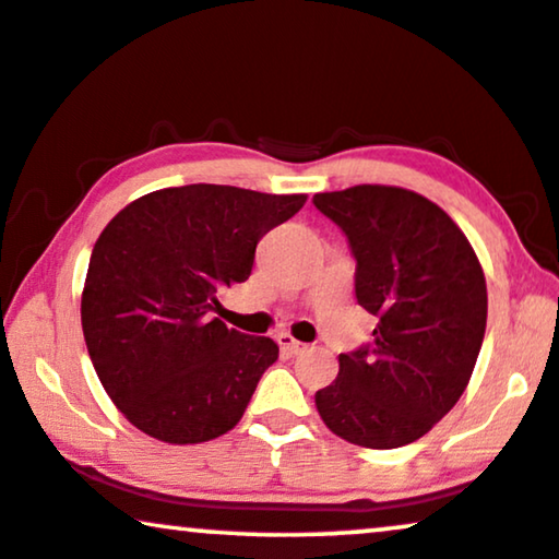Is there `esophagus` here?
<instances>
[{
	"mask_svg": "<svg viewBox=\"0 0 559 559\" xmlns=\"http://www.w3.org/2000/svg\"><path fill=\"white\" fill-rule=\"evenodd\" d=\"M278 345H281V350L286 353V356H296V353H301L304 348H307V345H304V343L294 341V337L288 335V332H281V335H278Z\"/></svg>",
	"mask_w": 559,
	"mask_h": 559,
	"instance_id": "esophagus-1",
	"label": "esophagus"
}]
</instances>
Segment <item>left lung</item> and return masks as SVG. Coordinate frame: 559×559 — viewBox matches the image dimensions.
Returning <instances> with one entry per match:
<instances>
[{
	"label": "left lung",
	"mask_w": 559,
	"mask_h": 559,
	"mask_svg": "<svg viewBox=\"0 0 559 559\" xmlns=\"http://www.w3.org/2000/svg\"><path fill=\"white\" fill-rule=\"evenodd\" d=\"M312 203L343 229L356 299L379 320L314 394L320 418L358 447H405L467 390L487 322L483 265L447 211L413 190L356 186Z\"/></svg>",
	"instance_id": "obj_1"
}]
</instances>
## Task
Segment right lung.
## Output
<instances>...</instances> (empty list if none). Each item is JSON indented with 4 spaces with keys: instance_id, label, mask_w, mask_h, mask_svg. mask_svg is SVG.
Listing matches in <instances>:
<instances>
[{
    "instance_id": "right-lung-1",
    "label": "right lung",
    "mask_w": 559,
    "mask_h": 559,
    "mask_svg": "<svg viewBox=\"0 0 559 559\" xmlns=\"http://www.w3.org/2000/svg\"><path fill=\"white\" fill-rule=\"evenodd\" d=\"M304 201L198 182L154 190L110 218L92 247L82 330L126 420L165 443L237 426L278 345L216 320V294L250 278L260 237Z\"/></svg>"
}]
</instances>
